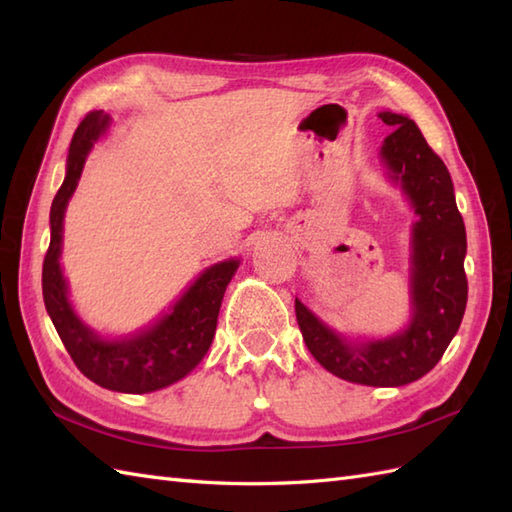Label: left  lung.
I'll return each mask as SVG.
<instances>
[{"mask_svg": "<svg viewBox=\"0 0 512 512\" xmlns=\"http://www.w3.org/2000/svg\"><path fill=\"white\" fill-rule=\"evenodd\" d=\"M378 116L396 127L380 147V158L418 213L411 235V321L389 339L350 343L299 299L295 312L310 354L330 374L358 385L400 387L431 372L460 328L469 297L466 231L449 169L418 125L402 114Z\"/></svg>", "mask_w": 512, "mask_h": 512, "instance_id": "left-lung-1", "label": "left lung"}]
</instances>
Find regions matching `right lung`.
<instances>
[{
    "label": "right lung",
    "instance_id": "obj_1",
    "mask_svg": "<svg viewBox=\"0 0 512 512\" xmlns=\"http://www.w3.org/2000/svg\"><path fill=\"white\" fill-rule=\"evenodd\" d=\"M107 127H110V116L90 112L72 136L65 180L54 195L50 209V246L41 273L43 301L65 350L83 376L112 391L149 394L187 376L209 352L224 292L239 262L226 259L206 268L169 314L134 336L105 341L76 317L59 264L63 215L79 184L85 158Z\"/></svg>",
    "mask_w": 512,
    "mask_h": 512
}]
</instances>
